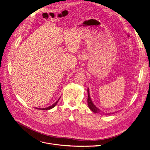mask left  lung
Masks as SVG:
<instances>
[{"mask_svg": "<svg viewBox=\"0 0 150 150\" xmlns=\"http://www.w3.org/2000/svg\"><path fill=\"white\" fill-rule=\"evenodd\" d=\"M88 105L89 107V108L91 109V111H92L93 112L95 113H99L101 114H104L105 115L104 112L102 111L101 110H99L98 108H97L92 103L91 97H90V95H89V88L88 89ZM108 114H111V113H108V114H105V115H108Z\"/></svg>", "mask_w": 150, "mask_h": 150, "instance_id": "left-lung-1", "label": "left lung"}]
</instances>
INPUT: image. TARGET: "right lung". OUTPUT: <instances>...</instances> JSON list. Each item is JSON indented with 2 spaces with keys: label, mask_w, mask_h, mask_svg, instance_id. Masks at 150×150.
Returning <instances> with one entry per match:
<instances>
[{
  "label": "right lung",
  "mask_w": 150,
  "mask_h": 150,
  "mask_svg": "<svg viewBox=\"0 0 150 150\" xmlns=\"http://www.w3.org/2000/svg\"><path fill=\"white\" fill-rule=\"evenodd\" d=\"M60 99V98L58 99V101H57L54 104H53L52 105H51V106H49V107H46V108H36V109H39V110H50V109H51V108H54L57 104V103H58V101H59V99Z\"/></svg>",
  "instance_id": "1"
}]
</instances>
